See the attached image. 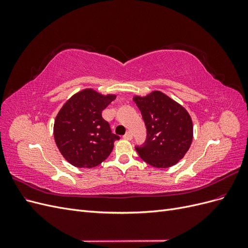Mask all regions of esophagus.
I'll use <instances>...</instances> for the list:
<instances>
[{
  "label": "esophagus",
  "mask_w": 248,
  "mask_h": 248,
  "mask_svg": "<svg viewBox=\"0 0 248 248\" xmlns=\"http://www.w3.org/2000/svg\"><path fill=\"white\" fill-rule=\"evenodd\" d=\"M123 138L127 140H132V134H131V132H126V134Z\"/></svg>",
  "instance_id": "esophagus-1"
}]
</instances>
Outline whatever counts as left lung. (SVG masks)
Returning a JSON list of instances; mask_svg holds the SVG:
<instances>
[{
	"mask_svg": "<svg viewBox=\"0 0 248 248\" xmlns=\"http://www.w3.org/2000/svg\"><path fill=\"white\" fill-rule=\"evenodd\" d=\"M147 127L145 145L136 148L140 158L158 169L170 168L188 151L193 138L189 112L160 91L133 96Z\"/></svg>",
	"mask_w": 248,
	"mask_h": 248,
	"instance_id": "8db88e82",
	"label": "left lung"
}]
</instances>
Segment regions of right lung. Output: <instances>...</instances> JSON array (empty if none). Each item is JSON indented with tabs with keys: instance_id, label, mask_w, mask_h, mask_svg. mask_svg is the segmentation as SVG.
Instances as JSON below:
<instances>
[{
	"instance_id": "1",
	"label": "right lung",
	"mask_w": 248,
	"mask_h": 248,
	"mask_svg": "<svg viewBox=\"0 0 248 248\" xmlns=\"http://www.w3.org/2000/svg\"><path fill=\"white\" fill-rule=\"evenodd\" d=\"M116 97L87 88L73 94L60 108L54 138L59 151L73 167L92 169L109 156L120 138L111 133L101 112Z\"/></svg>"
}]
</instances>
